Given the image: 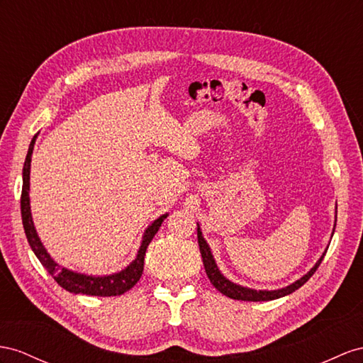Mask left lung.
Listing matches in <instances>:
<instances>
[{
    "label": "left lung",
    "instance_id": "obj_1",
    "mask_svg": "<svg viewBox=\"0 0 363 363\" xmlns=\"http://www.w3.org/2000/svg\"><path fill=\"white\" fill-rule=\"evenodd\" d=\"M336 218H337V206H336ZM336 227V225H334ZM334 233V230H333ZM198 244H199V250H201V256H202V262L203 267H206V273L210 279V282L213 284V286L216 288L218 291H220L222 294H225L227 297H231V299H236V301H250V302H261V301H273V299H279V297H284L286 294H291L293 291H296L297 288H301L308 279L315 273L318 270L320 262L323 261V256L327 253V250H325L323 255L320 256V259L315 265L311 268V270L303 274L299 281L293 282L291 285H288L285 288H281V290H272V291H267V290H253V288H247L242 285H238L235 282L228 281V279L219 272V268L216 265L215 257L211 255V250L207 244V240L203 239L202 236V231L199 228L198 224Z\"/></svg>",
    "mask_w": 363,
    "mask_h": 363
}]
</instances>
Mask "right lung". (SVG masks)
Masks as SVG:
<instances>
[{"mask_svg": "<svg viewBox=\"0 0 363 363\" xmlns=\"http://www.w3.org/2000/svg\"><path fill=\"white\" fill-rule=\"evenodd\" d=\"M35 139L36 136H33L32 143L29 145V152H27V156H26V162L23 169V191H21V218H23L26 238L29 240L32 252L35 253L36 257L40 259V262L43 264L45 270L49 272V274H52V277L58 282V285L64 288V290H67L73 294L102 296V297L124 294L125 291L130 290V288L135 286L139 279H141L144 272V256L147 252V247L152 242L153 236L157 233V230H160L164 219L167 218V213L157 218L156 220H153L152 225L147 227L135 261L128 267H125L124 270H121L119 273H113L108 276H87V274H81L61 267L60 264L53 261L50 255L48 253V250L44 248L43 242L38 238V233H36L35 230L32 213H30V198H29L30 162H32Z\"/></svg>", "mask_w": 363, "mask_h": 363, "instance_id": "obj_1", "label": "right lung"}]
</instances>
